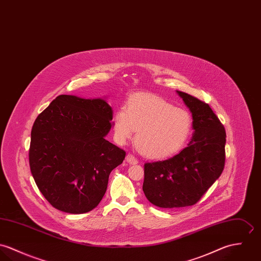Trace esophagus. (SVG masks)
I'll return each instance as SVG.
<instances>
[{
  "label": "esophagus",
  "instance_id": "1",
  "mask_svg": "<svg viewBox=\"0 0 261 261\" xmlns=\"http://www.w3.org/2000/svg\"><path fill=\"white\" fill-rule=\"evenodd\" d=\"M126 161H127V163L132 164V165H134V164H137V163H138L137 158H135L132 154H128V155L126 156Z\"/></svg>",
  "mask_w": 261,
  "mask_h": 261
}]
</instances>
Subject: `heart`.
Segmentation results:
<instances>
[{
  "label": "heart",
  "mask_w": 261,
  "mask_h": 261,
  "mask_svg": "<svg viewBox=\"0 0 261 261\" xmlns=\"http://www.w3.org/2000/svg\"><path fill=\"white\" fill-rule=\"evenodd\" d=\"M117 142L125 144L136 130V144L148 158L164 159L178 153L193 129L191 114L151 94L131 96L113 118Z\"/></svg>",
  "instance_id": "1"
}]
</instances>
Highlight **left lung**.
I'll use <instances>...</instances> for the list:
<instances>
[{"instance_id":"left-lung-1","label":"left lung","mask_w":261,"mask_h":261,"mask_svg":"<svg viewBox=\"0 0 261 261\" xmlns=\"http://www.w3.org/2000/svg\"><path fill=\"white\" fill-rule=\"evenodd\" d=\"M193 119L191 141L173 157L145 163L143 192L160 208H179L197 202L224 168L226 134L208 104L176 91Z\"/></svg>"}]
</instances>
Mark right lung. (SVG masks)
Segmentation results:
<instances>
[{
	"label": "right lung",
	"instance_id": "obj_1",
	"mask_svg": "<svg viewBox=\"0 0 261 261\" xmlns=\"http://www.w3.org/2000/svg\"><path fill=\"white\" fill-rule=\"evenodd\" d=\"M112 119L106 97L75 95H60L37 117L31 132L30 168L53 207L82 214L102 200L109 175L126 155L105 139Z\"/></svg>",
	"mask_w": 261,
	"mask_h": 261
}]
</instances>
